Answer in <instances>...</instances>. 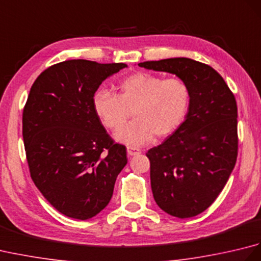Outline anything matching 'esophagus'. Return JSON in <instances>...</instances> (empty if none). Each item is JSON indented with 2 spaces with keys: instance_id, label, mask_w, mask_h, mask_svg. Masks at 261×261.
<instances>
[{
  "instance_id": "esophagus-1",
  "label": "esophagus",
  "mask_w": 261,
  "mask_h": 261,
  "mask_svg": "<svg viewBox=\"0 0 261 261\" xmlns=\"http://www.w3.org/2000/svg\"><path fill=\"white\" fill-rule=\"evenodd\" d=\"M126 152H127V154H129V156H136V154H139L141 151H140V149H138V148L127 147Z\"/></svg>"
}]
</instances>
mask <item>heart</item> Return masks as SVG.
I'll return each mask as SVG.
<instances>
[{"label":"heart","instance_id":"1","mask_svg":"<svg viewBox=\"0 0 261 261\" xmlns=\"http://www.w3.org/2000/svg\"><path fill=\"white\" fill-rule=\"evenodd\" d=\"M191 104V91L185 81L136 73L122 81L118 94L98 91L93 109L102 124L115 130L130 118L135 120L115 132V139L130 146H140L167 137L184 121Z\"/></svg>","mask_w":261,"mask_h":261}]
</instances>
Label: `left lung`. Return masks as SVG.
I'll return each instance as SVG.
<instances>
[{"instance_id":"left-lung-1","label":"left lung","mask_w":261,"mask_h":261,"mask_svg":"<svg viewBox=\"0 0 261 261\" xmlns=\"http://www.w3.org/2000/svg\"><path fill=\"white\" fill-rule=\"evenodd\" d=\"M138 65L175 74L190 87L185 121L146 154L158 206L176 218H192L215 201L236 166V97L218 71L196 60L179 57Z\"/></svg>"}]
</instances>
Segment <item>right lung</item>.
I'll list each match as a JSON object with an SVG mask.
<instances>
[{"mask_svg":"<svg viewBox=\"0 0 261 261\" xmlns=\"http://www.w3.org/2000/svg\"><path fill=\"white\" fill-rule=\"evenodd\" d=\"M126 65L73 59L48 67L31 86L22 114L31 178L60 213L77 220L95 216L112 197L127 163L93 109L104 80Z\"/></svg>","mask_w":261,"mask_h":261,"instance_id":"1","label":"right lung"}]
</instances>
